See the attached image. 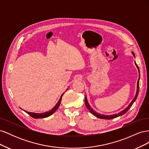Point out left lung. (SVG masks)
Masks as SVG:
<instances>
[{"label": "left lung", "mask_w": 149, "mask_h": 149, "mask_svg": "<svg viewBox=\"0 0 149 149\" xmlns=\"http://www.w3.org/2000/svg\"><path fill=\"white\" fill-rule=\"evenodd\" d=\"M132 54L133 55V56L135 57V55L133 52H132ZM135 64H136V66L137 67V68L138 69V71H139V78L138 79V81H137V91H136V95H135V97H134V99L132 100V101L130 102V103L129 104V106L125 108V109H124V110H123L122 111H120V112H119V113L118 114H112V115H104V114H100L98 113V112H97L96 111H94L93 108L90 106L89 104L88 101V100H87V97L86 96L85 97V104H86V107L88 109V110L90 111V112L92 114H93L94 116H95L96 117H97V118H100V119H114V118H118V117L119 116H123V114H125L126 112H127L129 109H130V107H131V106H132L133 103L136 101V99L138 96V94H139V79H140V71H139V66H137V65L136 64V61H135Z\"/></svg>", "instance_id": "obj_1"}]
</instances>
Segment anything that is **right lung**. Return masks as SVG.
I'll return each instance as SVG.
<instances>
[{
  "label": "right lung",
  "instance_id": "add662e5",
  "mask_svg": "<svg viewBox=\"0 0 149 149\" xmlns=\"http://www.w3.org/2000/svg\"><path fill=\"white\" fill-rule=\"evenodd\" d=\"M63 94L64 93H63L61 94V96L60 98L59 101H58V102L56 104V105L54 106L50 111L45 112H43V113H35V112H27V111H25V112H26V113L29 114L31 117H32L33 118H35V119L47 118V117H49V116H51L52 114H53L54 112H55L58 109V108L59 107V106L60 105V103H61V99H62V96H63Z\"/></svg>",
  "mask_w": 149,
  "mask_h": 149
}]
</instances>
